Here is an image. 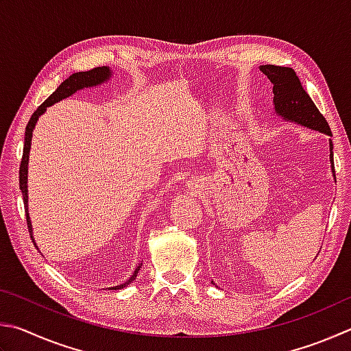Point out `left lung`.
Segmentation results:
<instances>
[{"instance_id": "left-lung-1", "label": "left lung", "mask_w": 351, "mask_h": 351, "mask_svg": "<svg viewBox=\"0 0 351 351\" xmlns=\"http://www.w3.org/2000/svg\"><path fill=\"white\" fill-rule=\"evenodd\" d=\"M261 72L267 75V78L273 84V104L275 112L287 121L298 123L308 129L319 130L321 133L331 136L330 125L327 119L322 117V113L317 110L313 101L308 97V93L304 90V87L299 81L298 75L291 67H281L265 64L261 66ZM333 144L330 139V161L331 170L335 175V162H333Z\"/></svg>"}]
</instances>
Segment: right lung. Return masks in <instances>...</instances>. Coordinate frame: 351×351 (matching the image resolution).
Masks as SVG:
<instances>
[{"mask_svg":"<svg viewBox=\"0 0 351 351\" xmlns=\"http://www.w3.org/2000/svg\"><path fill=\"white\" fill-rule=\"evenodd\" d=\"M112 76V70L109 67H95L92 70H87V72H78V73H73L70 75L69 78L61 82L60 87L56 88V90L50 95V97L44 101V103L38 107V109L34 112V114L30 117V121L27 123V127H25V138H24V149H23V159H21V165H20V190L23 193V199H24V208H25V219H27V227H29V233H30V238L32 242H34V245L38 248L36 242L34 239V230H32V222L29 218V196H27V165H29V152H30V144H32V132L35 129V124L38 118L41 117V114L46 112L47 107H50L55 103H58V101L64 99L70 95H73L75 92L81 90V88H86V87H95V86H99L106 82L107 80H110ZM143 264H139L135 271H133V275L127 279L124 284H119V285H114L110 287V290H119V289H124V287L129 285L130 282H133L138 276V271L141 269Z\"/></svg>","mask_w":351,"mask_h":351,"instance_id":"add662e5","label":"right lung"}]
</instances>
